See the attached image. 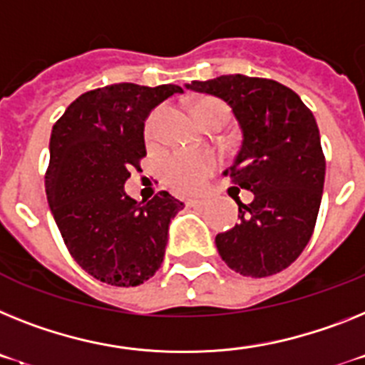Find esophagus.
Returning a JSON list of instances; mask_svg holds the SVG:
<instances>
[{
	"mask_svg": "<svg viewBox=\"0 0 365 365\" xmlns=\"http://www.w3.org/2000/svg\"><path fill=\"white\" fill-rule=\"evenodd\" d=\"M185 204H187V207H204L206 200H187Z\"/></svg>",
	"mask_w": 365,
	"mask_h": 365,
	"instance_id": "obj_1",
	"label": "esophagus"
}]
</instances>
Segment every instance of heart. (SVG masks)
<instances>
[{"mask_svg":"<svg viewBox=\"0 0 365 365\" xmlns=\"http://www.w3.org/2000/svg\"><path fill=\"white\" fill-rule=\"evenodd\" d=\"M195 115L202 122L213 116L228 118V107L215 98H204L195 106ZM158 111L152 113L146 120V137L152 139L155 131ZM219 167V159L213 152H189V150H174L165 155L159 167L165 185L180 192V195H200L207 187L211 174Z\"/></svg>","mask_w":365,"mask_h":365,"instance_id":"heart-1","label":"heart"}]
</instances>
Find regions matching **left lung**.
<instances>
[{
	"label": "left lung",
	"mask_w": 365,
	"mask_h": 365,
	"mask_svg": "<svg viewBox=\"0 0 365 365\" xmlns=\"http://www.w3.org/2000/svg\"><path fill=\"white\" fill-rule=\"evenodd\" d=\"M225 100L241 128L240 152L225 170L254 192L240 206V225L217 234L220 258L243 277L263 278L295 262L314 234L324 185L319 128L286 85L243 73L185 85Z\"/></svg>",
	"instance_id": "8db88e82"
}]
</instances>
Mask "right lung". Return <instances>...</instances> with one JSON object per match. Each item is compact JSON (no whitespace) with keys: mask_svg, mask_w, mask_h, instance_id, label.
<instances>
[{"mask_svg":"<svg viewBox=\"0 0 365 365\" xmlns=\"http://www.w3.org/2000/svg\"><path fill=\"white\" fill-rule=\"evenodd\" d=\"M178 85L116 83L73 100L55 122L46 195L79 267L118 287L139 286L163 263L168 225L183 202L159 191L139 204L124 191L146 155L145 120Z\"/></svg>","mask_w":365,"mask_h":365,"instance_id":"obj_1","label":"right lung"}]
</instances>
